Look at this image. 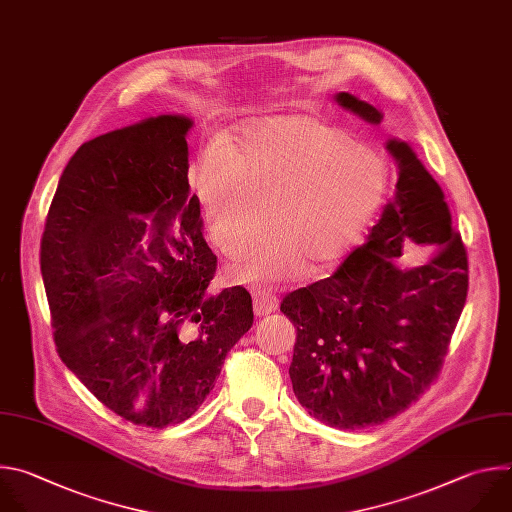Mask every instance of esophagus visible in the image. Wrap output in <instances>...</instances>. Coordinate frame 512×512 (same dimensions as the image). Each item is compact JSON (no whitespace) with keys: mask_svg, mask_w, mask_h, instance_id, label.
<instances>
[{"mask_svg":"<svg viewBox=\"0 0 512 512\" xmlns=\"http://www.w3.org/2000/svg\"><path fill=\"white\" fill-rule=\"evenodd\" d=\"M278 309V298L266 290L254 294V313L258 317H266Z\"/></svg>","mask_w":512,"mask_h":512,"instance_id":"34e87169","label":"esophagus"}]
</instances>
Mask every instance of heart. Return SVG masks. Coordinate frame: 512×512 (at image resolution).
I'll use <instances>...</instances> for the list:
<instances>
[{
    "instance_id": "1",
    "label": "heart",
    "mask_w": 512,
    "mask_h": 512,
    "mask_svg": "<svg viewBox=\"0 0 512 512\" xmlns=\"http://www.w3.org/2000/svg\"><path fill=\"white\" fill-rule=\"evenodd\" d=\"M197 197L216 246L240 254L264 224L270 228L232 268L238 282H282L304 268L317 274L345 258L379 214L387 161L357 139L313 117L250 123L228 155L203 153Z\"/></svg>"
}]
</instances>
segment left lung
Segmentation results:
<instances>
[{"instance_id": "8db88e82", "label": "left lung", "mask_w": 512, "mask_h": 512, "mask_svg": "<svg viewBox=\"0 0 512 512\" xmlns=\"http://www.w3.org/2000/svg\"><path fill=\"white\" fill-rule=\"evenodd\" d=\"M339 105L367 123L383 115L349 92ZM399 177L367 242L337 272L284 296L296 327L290 381L319 422L339 430L383 424L438 377L468 294V256L442 187L412 147L389 139ZM433 252L414 267L396 260Z\"/></svg>"}]
</instances>
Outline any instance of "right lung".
Here are the masks:
<instances>
[{
    "label": "right lung",
    "instance_id": "add662e5",
    "mask_svg": "<svg viewBox=\"0 0 512 512\" xmlns=\"http://www.w3.org/2000/svg\"><path fill=\"white\" fill-rule=\"evenodd\" d=\"M191 127L159 115L80 145L40 246L60 359L111 412L157 430L199 410L254 321L246 288L208 294L218 258L189 191Z\"/></svg>",
    "mask_w": 512,
    "mask_h": 512
}]
</instances>
